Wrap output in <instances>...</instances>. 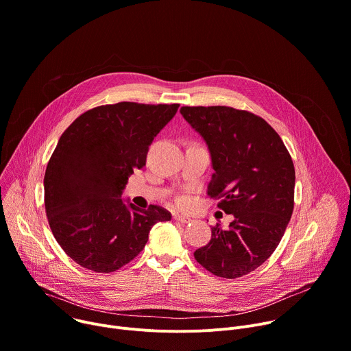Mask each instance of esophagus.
<instances>
[{
	"label": "esophagus",
	"mask_w": 351,
	"mask_h": 351,
	"mask_svg": "<svg viewBox=\"0 0 351 351\" xmlns=\"http://www.w3.org/2000/svg\"><path fill=\"white\" fill-rule=\"evenodd\" d=\"M173 219L180 223H189L191 221L189 217H183V215H173Z\"/></svg>",
	"instance_id": "1"
}]
</instances>
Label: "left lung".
<instances>
[{"label": "left lung", "mask_w": 351, "mask_h": 351, "mask_svg": "<svg viewBox=\"0 0 351 351\" xmlns=\"http://www.w3.org/2000/svg\"><path fill=\"white\" fill-rule=\"evenodd\" d=\"M182 117L203 137L214 169L211 197L233 215L229 229L213 228L194 258L211 274L234 279L275 252L294 207L295 172L279 134L260 117L230 107H182Z\"/></svg>", "instance_id": "8db88e82"}]
</instances>
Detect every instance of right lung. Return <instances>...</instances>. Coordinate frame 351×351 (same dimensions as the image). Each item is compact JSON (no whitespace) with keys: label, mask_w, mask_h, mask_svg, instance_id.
<instances>
[{"label":"right lung","mask_w":351,"mask_h":351,"mask_svg":"<svg viewBox=\"0 0 351 351\" xmlns=\"http://www.w3.org/2000/svg\"><path fill=\"white\" fill-rule=\"evenodd\" d=\"M179 104L118 103L82 114L62 133L44 175L49 228L80 267L110 274L144 248L157 222L171 214L140 210L122 198L129 176L145 165L148 147Z\"/></svg>","instance_id":"right-lung-1"}]
</instances>
